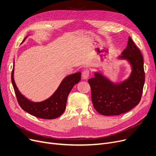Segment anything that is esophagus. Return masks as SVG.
<instances>
[{
  "mask_svg": "<svg viewBox=\"0 0 156 156\" xmlns=\"http://www.w3.org/2000/svg\"><path fill=\"white\" fill-rule=\"evenodd\" d=\"M90 70H85L83 71V73H82V76H83V77L84 79H86L88 78L89 76H90Z\"/></svg>",
  "mask_w": 156,
  "mask_h": 156,
  "instance_id": "obj_1",
  "label": "esophagus"
}]
</instances>
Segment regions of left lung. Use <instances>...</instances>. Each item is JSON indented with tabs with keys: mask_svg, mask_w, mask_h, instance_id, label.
<instances>
[{
	"mask_svg": "<svg viewBox=\"0 0 156 156\" xmlns=\"http://www.w3.org/2000/svg\"><path fill=\"white\" fill-rule=\"evenodd\" d=\"M121 59L128 60L132 66L129 77L120 84H114L100 73L88 80L91 90L93 107L103 115H118L128 112L140 101L145 83L143 56L129 37L128 46Z\"/></svg>",
	"mask_w": 156,
	"mask_h": 156,
	"instance_id": "8db88e82",
	"label": "left lung"
}]
</instances>
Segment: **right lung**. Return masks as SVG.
Wrapping results in <instances>:
<instances>
[{"mask_svg":"<svg viewBox=\"0 0 156 156\" xmlns=\"http://www.w3.org/2000/svg\"><path fill=\"white\" fill-rule=\"evenodd\" d=\"M13 74L14 65L11 73V82L21 108L30 114L44 119H53L60 117L64 112L68 96L71 90L81 79L80 72L71 74L62 80L56 91L49 98L41 102H33L27 99L20 93L14 83Z\"/></svg>","mask_w":156,"mask_h":156,"instance_id":"right-lung-1","label":"right lung"}]
</instances>
